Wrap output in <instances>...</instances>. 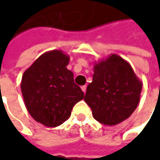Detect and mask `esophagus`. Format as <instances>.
Instances as JSON below:
<instances>
[{"label": "esophagus", "mask_w": 160, "mask_h": 160, "mask_svg": "<svg viewBox=\"0 0 160 160\" xmlns=\"http://www.w3.org/2000/svg\"><path fill=\"white\" fill-rule=\"evenodd\" d=\"M81 89H82V91H83V92H86V86H85V85L81 86Z\"/></svg>", "instance_id": "esophagus-1"}]
</instances>
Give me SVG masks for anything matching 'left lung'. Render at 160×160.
I'll use <instances>...</instances> for the list:
<instances>
[{
    "mask_svg": "<svg viewBox=\"0 0 160 160\" xmlns=\"http://www.w3.org/2000/svg\"><path fill=\"white\" fill-rule=\"evenodd\" d=\"M93 71L84 102L94 119L106 126L127 119L138 106L142 88L131 65L118 55L111 54L95 62Z\"/></svg>",
    "mask_w": 160,
    "mask_h": 160,
    "instance_id": "8db88e82",
    "label": "left lung"
}]
</instances>
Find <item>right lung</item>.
I'll use <instances>...</instances> for the list:
<instances>
[{"instance_id":"obj_1","label":"right lung","mask_w":160,"mask_h":160,"mask_svg":"<svg viewBox=\"0 0 160 160\" xmlns=\"http://www.w3.org/2000/svg\"><path fill=\"white\" fill-rule=\"evenodd\" d=\"M69 56L59 50L42 54L22 76L26 108L36 122L56 127L69 118L75 104L84 94L67 68Z\"/></svg>"}]
</instances>
